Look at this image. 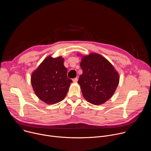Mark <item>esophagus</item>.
I'll return each instance as SVG.
<instances>
[{
	"label": "esophagus",
	"instance_id": "34e87169",
	"mask_svg": "<svg viewBox=\"0 0 151 151\" xmlns=\"http://www.w3.org/2000/svg\"><path fill=\"white\" fill-rule=\"evenodd\" d=\"M72 80L74 82H77L78 81V78H73Z\"/></svg>",
	"mask_w": 151,
	"mask_h": 151
}]
</instances>
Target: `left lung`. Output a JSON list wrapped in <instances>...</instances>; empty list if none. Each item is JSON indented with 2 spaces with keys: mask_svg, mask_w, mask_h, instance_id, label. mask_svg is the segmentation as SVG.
I'll list each match as a JSON object with an SVG mask.
<instances>
[{
  "mask_svg": "<svg viewBox=\"0 0 151 151\" xmlns=\"http://www.w3.org/2000/svg\"><path fill=\"white\" fill-rule=\"evenodd\" d=\"M80 66L82 74L78 83L85 100L100 105L110 99L119 81V74L112 64L102 55L90 53L82 56Z\"/></svg>",
  "mask_w": 151,
  "mask_h": 151,
  "instance_id": "1",
  "label": "left lung"
}]
</instances>
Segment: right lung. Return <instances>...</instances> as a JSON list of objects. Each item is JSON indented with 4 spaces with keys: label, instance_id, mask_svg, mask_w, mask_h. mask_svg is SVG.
I'll list each match as a JSON object with an SVG mask.
<instances>
[{
    "label": "right lung",
    "instance_id": "obj_1",
    "mask_svg": "<svg viewBox=\"0 0 151 151\" xmlns=\"http://www.w3.org/2000/svg\"><path fill=\"white\" fill-rule=\"evenodd\" d=\"M63 64L62 57L53 58L50 55L32 74L33 89L37 97L45 103H57L66 96L72 81L68 78V69Z\"/></svg>",
    "mask_w": 151,
    "mask_h": 151
}]
</instances>
